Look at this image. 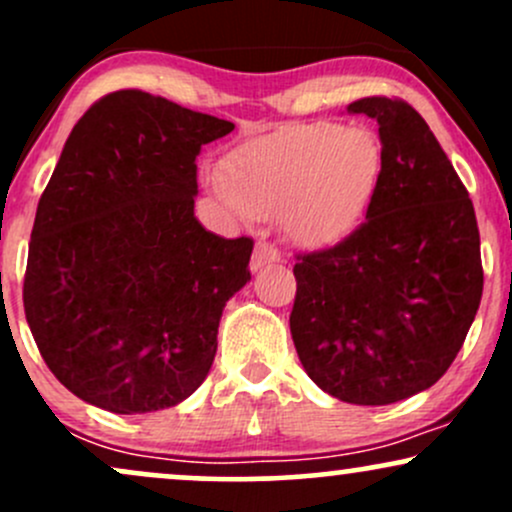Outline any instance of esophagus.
Returning <instances> with one entry per match:
<instances>
[{
  "label": "esophagus",
  "instance_id": "34e87169",
  "mask_svg": "<svg viewBox=\"0 0 512 512\" xmlns=\"http://www.w3.org/2000/svg\"><path fill=\"white\" fill-rule=\"evenodd\" d=\"M279 260H281V252L276 250L272 243H257L255 245V252H252L250 267L257 272V269L267 267V264H274V262H279Z\"/></svg>",
  "mask_w": 512,
  "mask_h": 512
}]
</instances>
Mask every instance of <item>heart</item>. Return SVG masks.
<instances>
[{
	"instance_id": "b5f03b06",
	"label": "heart",
	"mask_w": 512,
	"mask_h": 512,
	"mask_svg": "<svg viewBox=\"0 0 512 512\" xmlns=\"http://www.w3.org/2000/svg\"><path fill=\"white\" fill-rule=\"evenodd\" d=\"M380 173L383 146L370 129L313 122L240 144L211 187L240 214L281 216L293 240L322 245L356 226Z\"/></svg>"
}]
</instances>
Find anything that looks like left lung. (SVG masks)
Here are the masks:
<instances>
[{"label":"left lung","instance_id":"8db88e82","mask_svg":"<svg viewBox=\"0 0 512 512\" xmlns=\"http://www.w3.org/2000/svg\"><path fill=\"white\" fill-rule=\"evenodd\" d=\"M349 113L378 122L383 173L354 233L296 257L291 337L320 390L383 407L443 378L479 310L484 269L474 204L424 117L385 96Z\"/></svg>","mask_w":512,"mask_h":512}]
</instances>
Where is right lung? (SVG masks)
<instances>
[{"label":"right lung","instance_id":"add662e5","mask_svg":"<svg viewBox=\"0 0 512 512\" xmlns=\"http://www.w3.org/2000/svg\"><path fill=\"white\" fill-rule=\"evenodd\" d=\"M233 127L125 88L69 134L35 211L23 308L52 375L93 407L168 409L209 375L255 243L197 221L195 161Z\"/></svg>","mask_w":512,"mask_h":512}]
</instances>
